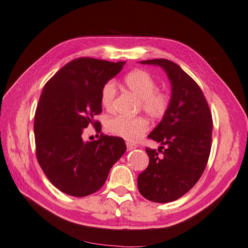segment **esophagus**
Returning <instances> with one entry per match:
<instances>
[{
  "instance_id": "obj_1",
  "label": "esophagus",
  "mask_w": 248,
  "mask_h": 248,
  "mask_svg": "<svg viewBox=\"0 0 248 248\" xmlns=\"http://www.w3.org/2000/svg\"><path fill=\"white\" fill-rule=\"evenodd\" d=\"M137 148V145H135V144H132V143H126V149H127V151H131V150H134V149H136Z\"/></svg>"
}]
</instances>
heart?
Returning <instances> with one entry per match:
<instances>
[{
  "mask_svg": "<svg viewBox=\"0 0 248 248\" xmlns=\"http://www.w3.org/2000/svg\"><path fill=\"white\" fill-rule=\"evenodd\" d=\"M126 88L140 99V107L152 118H162L170 105L166 92L159 91L155 79L143 70H135L124 77ZM116 85L113 81L106 82L101 88L100 102L104 108H110L116 96ZM107 130L126 141L137 142L149 130V123L142 116H115L107 123Z\"/></svg>",
  "mask_w": 248,
  "mask_h": 248,
  "instance_id": "b5f03b06",
  "label": "heart"
}]
</instances>
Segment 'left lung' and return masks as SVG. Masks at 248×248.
Returning a JSON list of instances; mask_svg holds the SVG:
<instances>
[{
	"label": "left lung",
	"mask_w": 248,
	"mask_h": 248,
	"mask_svg": "<svg viewBox=\"0 0 248 248\" xmlns=\"http://www.w3.org/2000/svg\"><path fill=\"white\" fill-rule=\"evenodd\" d=\"M140 63L159 66L166 72L171 98L162 121L148 136L161 144L158 152L163 156L146 149L150 162L138 176V187L151 202H173L197 184L206 168L212 144V114L200 86L178 64L165 59Z\"/></svg>",
	"instance_id": "left-lung-1"
}]
</instances>
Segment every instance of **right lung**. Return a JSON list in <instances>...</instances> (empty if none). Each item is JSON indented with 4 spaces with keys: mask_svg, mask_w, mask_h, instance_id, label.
<instances>
[{
    "mask_svg": "<svg viewBox=\"0 0 248 248\" xmlns=\"http://www.w3.org/2000/svg\"><path fill=\"white\" fill-rule=\"evenodd\" d=\"M124 63L73 60L53 75L41 92L34 116L37 160L51 184L69 196L82 198L97 191L125 152L121 138L102 135L93 142L82 139L84 128L99 124L94 116L102 110V86Z\"/></svg>",
    "mask_w": 248,
    "mask_h": 248,
    "instance_id": "1",
    "label": "right lung"
}]
</instances>
